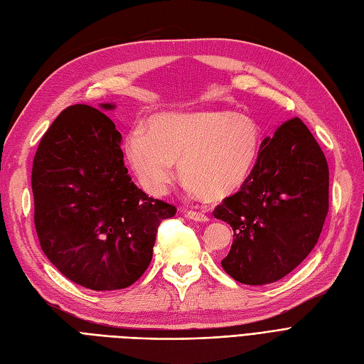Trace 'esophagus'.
<instances>
[{
  "label": "esophagus",
  "instance_id": "esophagus-1",
  "mask_svg": "<svg viewBox=\"0 0 364 364\" xmlns=\"http://www.w3.org/2000/svg\"><path fill=\"white\" fill-rule=\"evenodd\" d=\"M186 218H190L191 220H194V222H208L210 219H208V215L206 214H203V213H200V211H194V210H190V211H186Z\"/></svg>",
  "mask_w": 364,
  "mask_h": 364
}]
</instances>
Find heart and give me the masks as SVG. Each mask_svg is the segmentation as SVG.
Masks as SVG:
<instances>
[{
  "label": "heart",
  "instance_id": "obj_1",
  "mask_svg": "<svg viewBox=\"0 0 364 364\" xmlns=\"http://www.w3.org/2000/svg\"><path fill=\"white\" fill-rule=\"evenodd\" d=\"M262 134L252 117L228 110L166 112L149 129L136 125L124 153L144 190L154 196L179 178L200 200L219 202L248 179L260 151Z\"/></svg>",
  "mask_w": 364,
  "mask_h": 364
}]
</instances>
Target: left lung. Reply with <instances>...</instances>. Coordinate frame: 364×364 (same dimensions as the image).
Returning a JSON list of instances; mask_svg holds the SVG:
<instances>
[{
	"mask_svg": "<svg viewBox=\"0 0 364 364\" xmlns=\"http://www.w3.org/2000/svg\"><path fill=\"white\" fill-rule=\"evenodd\" d=\"M329 208L325 154L299 117L267 137L240 190L215 206L234 231L222 268L243 284L277 282L316 247Z\"/></svg>",
	"mask_w": 364,
	"mask_h": 364,
	"instance_id": "8db88e82",
	"label": "left lung"
}]
</instances>
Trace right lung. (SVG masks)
Listing matches in <instances>:
<instances>
[{"label": "right lung", "mask_w": 364, "mask_h": 364, "mask_svg": "<svg viewBox=\"0 0 364 364\" xmlns=\"http://www.w3.org/2000/svg\"><path fill=\"white\" fill-rule=\"evenodd\" d=\"M121 144L110 117L76 104L53 121L33 159L39 245L68 280L93 291L122 289L139 279L159 223L176 214V206L134 185Z\"/></svg>", "instance_id": "obj_1"}]
</instances>
